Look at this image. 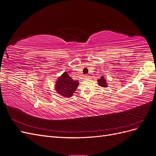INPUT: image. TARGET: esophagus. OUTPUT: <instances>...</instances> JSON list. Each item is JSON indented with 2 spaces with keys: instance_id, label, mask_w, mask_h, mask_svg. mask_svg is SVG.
Returning <instances> with one entry per match:
<instances>
[{
  "instance_id": "esophagus-1",
  "label": "esophagus",
  "mask_w": 156,
  "mask_h": 156,
  "mask_svg": "<svg viewBox=\"0 0 156 156\" xmlns=\"http://www.w3.org/2000/svg\"><path fill=\"white\" fill-rule=\"evenodd\" d=\"M90 78V76H89V75H85V76H84V79H89Z\"/></svg>"
}]
</instances>
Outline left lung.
<instances>
[{
	"mask_svg": "<svg viewBox=\"0 0 156 156\" xmlns=\"http://www.w3.org/2000/svg\"><path fill=\"white\" fill-rule=\"evenodd\" d=\"M98 83L99 86H100L101 87L106 88L107 87H108L106 79H105V78H104V77H103V76H101L100 79H99L98 80Z\"/></svg>",
	"mask_w": 156,
	"mask_h": 156,
	"instance_id": "obj_1",
	"label": "left lung"
}]
</instances>
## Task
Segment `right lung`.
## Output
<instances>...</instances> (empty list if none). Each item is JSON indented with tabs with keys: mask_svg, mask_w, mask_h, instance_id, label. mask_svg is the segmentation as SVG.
<instances>
[{
	"mask_svg": "<svg viewBox=\"0 0 156 156\" xmlns=\"http://www.w3.org/2000/svg\"><path fill=\"white\" fill-rule=\"evenodd\" d=\"M79 83L74 81L69 77L66 72H65L57 79L55 84V90L57 93L65 98H70L76 90Z\"/></svg>",
	"mask_w": 156,
	"mask_h": 156,
	"instance_id": "1",
	"label": "right lung"
}]
</instances>
